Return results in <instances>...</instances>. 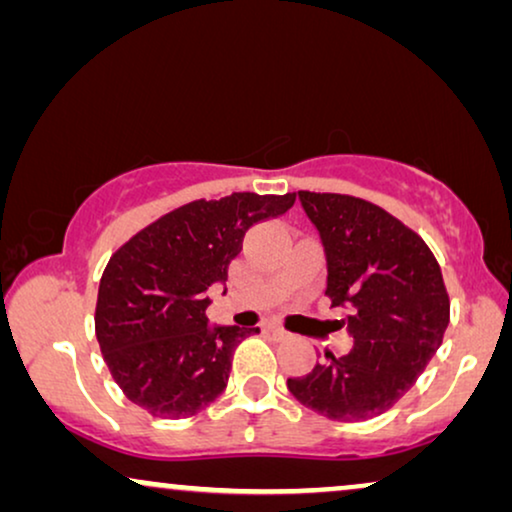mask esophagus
<instances>
[{
    "label": "esophagus",
    "instance_id": "34e87169",
    "mask_svg": "<svg viewBox=\"0 0 512 512\" xmlns=\"http://www.w3.org/2000/svg\"><path fill=\"white\" fill-rule=\"evenodd\" d=\"M265 331H268L272 338H277V340H284V338H289V333L284 331V328H277V326H268L265 328Z\"/></svg>",
    "mask_w": 512,
    "mask_h": 512
}]
</instances>
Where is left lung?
Wrapping results in <instances>:
<instances>
[{
    "label": "left lung",
    "instance_id": "left-lung-1",
    "mask_svg": "<svg viewBox=\"0 0 512 512\" xmlns=\"http://www.w3.org/2000/svg\"><path fill=\"white\" fill-rule=\"evenodd\" d=\"M326 256V296L354 345L289 377L305 408L338 422L387 412L424 373L450 324L443 272L419 235L373 202L298 191Z\"/></svg>",
    "mask_w": 512,
    "mask_h": 512
}]
</instances>
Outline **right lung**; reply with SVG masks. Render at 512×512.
Instances as JSON below:
<instances>
[{
  "instance_id": "1",
  "label": "right lung",
  "mask_w": 512,
  "mask_h": 512,
  "mask_svg": "<svg viewBox=\"0 0 512 512\" xmlns=\"http://www.w3.org/2000/svg\"><path fill=\"white\" fill-rule=\"evenodd\" d=\"M296 195L233 193L198 200L151 223L111 256L97 293L95 331L118 387L163 419L191 417L228 387L233 352L261 328L209 324V289L256 223Z\"/></svg>"
}]
</instances>
